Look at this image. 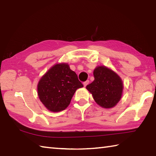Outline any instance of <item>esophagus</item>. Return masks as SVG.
I'll return each instance as SVG.
<instances>
[{
	"label": "esophagus",
	"instance_id": "1",
	"mask_svg": "<svg viewBox=\"0 0 156 156\" xmlns=\"http://www.w3.org/2000/svg\"><path fill=\"white\" fill-rule=\"evenodd\" d=\"M89 83V80H87V81H85V82H84V83H83L84 87H86Z\"/></svg>",
	"mask_w": 156,
	"mask_h": 156
}]
</instances>
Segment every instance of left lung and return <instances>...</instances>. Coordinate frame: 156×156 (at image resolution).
Returning a JSON list of instances; mask_svg holds the SVG:
<instances>
[{
    "label": "left lung",
    "mask_w": 156,
    "mask_h": 156,
    "mask_svg": "<svg viewBox=\"0 0 156 156\" xmlns=\"http://www.w3.org/2000/svg\"><path fill=\"white\" fill-rule=\"evenodd\" d=\"M95 80L86 87L99 106L111 108L122 96L123 81L117 73L106 66H98L93 71Z\"/></svg>",
    "instance_id": "obj_1"
}]
</instances>
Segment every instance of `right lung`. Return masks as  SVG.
<instances>
[{
	"label": "right lung",
	"mask_w": 156,
	"mask_h": 156,
	"mask_svg": "<svg viewBox=\"0 0 156 156\" xmlns=\"http://www.w3.org/2000/svg\"><path fill=\"white\" fill-rule=\"evenodd\" d=\"M83 84L67 63L53 66L42 76L37 84L40 101L51 112H60L69 105L73 95Z\"/></svg>",
	"instance_id": "add662e5"
}]
</instances>
